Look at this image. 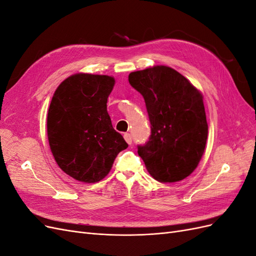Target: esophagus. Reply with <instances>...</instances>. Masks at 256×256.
I'll list each match as a JSON object with an SVG mask.
<instances>
[{"label":"esophagus","mask_w":256,"mask_h":256,"mask_svg":"<svg viewBox=\"0 0 256 256\" xmlns=\"http://www.w3.org/2000/svg\"><path fill=\"white\" fill-rule=\"evenodd\" d=\"M124 138H125V141L129 145H131V143H132V136H131L130 134H124Z\"/></svg>","instance_id":"34e87169"}]
</instances>
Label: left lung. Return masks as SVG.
<instances>
[{
	"instance_id": "left-lung-1",
	"label": "left lung",
	"mask_w": 256,
	"mask_h": 256,
	"mask_svg": "<svg viewBox=\"0 0 256 256\" xmlns=\"http://www.w3.org/2000/svg\"><path fill=\"white\" fill-rule=\"evenodd\" d=\"M128 81L143 96L150 122L148 141L138 145L147 171L160 182L184 180L198 166L207 141L202 94L166 66L131 72Z\"/></svg>"
}]
</instances>
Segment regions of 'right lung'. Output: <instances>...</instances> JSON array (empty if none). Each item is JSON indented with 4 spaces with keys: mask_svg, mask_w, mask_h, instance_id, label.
Segmentation results:
<instances>
[{
    "mask_svg": "<svg viewBox=\"0 0 256 256\" xmlns=\"http://www.w3.org/2000/svg\"><path fill=\"white\" fill-rule=\"evenodd\" d=\"M114 83L109 76L76 74L62 82L52 97L47 118L50 148L58 166L79 182L102 180L128 147L106 111Z\"/></svg>",
    "mask_w": 256,
    "mask_h": 256,
    "instance_id": "right-lung-1",
    "label": "right lung"
}]
</instances>
